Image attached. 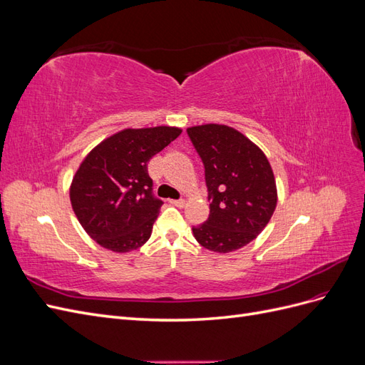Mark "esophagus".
Instances as JSON below:
<instances>
[{
	"label": "esophagus",
	"instance_id": "1",
	"mask_svg": "<svg viewBox=\"0 0 365 365\" xmlns=\"http://www.w3.org/2000/svg\"><path fill=\"white\" fill-rule=\"evenodd\" d=\"M170 204H173L175 207H184L185 205V200H175V201H170Z\"/></svg>",
	"mask_w": 365,
	"mask_h": 365
}]
</instances>
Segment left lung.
<instances>
[{"mask_svg":"<svg viewBox=\"0 0 365 365\" xmlns=\"http://www.w3.org/2000/svg\"><path fill=\"white\" fill-rule=\"evenodd\" d=\"M202 158L210 216L193 236L204 248L227 254L256 239L277 207V185L263 150L237 129L207 123L187 128Z\"/></svg>","mask_w":365,"mask_h":365,"instance_id":"left-lung-1","label":"left lung"}]
</instances>
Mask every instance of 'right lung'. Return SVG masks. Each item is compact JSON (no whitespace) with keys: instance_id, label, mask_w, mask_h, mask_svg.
<instances>
[{"instance_id":"right-lung-1","label":"right lung","mask_w":365,"mask_h":365,"mask_svg":"<svg viewBox=\"0 0 365 365\" xmlns=\"http://www.w3.org/2000/svg\"><path fill=\"white\" fill-rule=\"evenodd\" d=\"M181 132L176 126L126 128L88 152L70 184V201L96 244L123 254L149 240L163 202L152 196L148 163Z\"/></svg>"}]
</instances>
